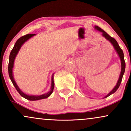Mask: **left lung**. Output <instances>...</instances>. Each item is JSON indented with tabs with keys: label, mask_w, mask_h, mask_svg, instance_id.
I'll return each instance as SVG.
<instances>
[{
	"label": "left lung",
	"mask_w": 131,
	"mask_h": 131,
	"mask_svg": "<svg viewBox=\"0 0 131 131\" xmlns=\"http://www.w3.org/2000/svg\"><path fill=\"white\" fill-rule=\"evenodd\" d=\"M95 28H96V29H97L98 30H99L100 31H101L102 33H103V36L104 37H105V38H106L107 40L110 41V42L112 43V44L113 45L114 49L117 52V53H118V55H119V56L120 57V58H121V74H120V76H119V80H118V82L117 84H116V86L111 91V92L109 93L108 95H107L106 96H105L104 98H107L108 97V96H110V95H112V94H113L116 92V91L117 90V89L119 88L120 85H121V82H122V78H123V74H124L125 73V66H126V64H125V60H124V54H123V51L122 49H121V47H120L119 45H118V43L117 42V41H116L115 39H114L113 37H111L110 35H108V34H107L106 32L104 31L103 29H101V28L99 27L98 26H95Z\"/></svg>",
	"instance_id": "left-lung-1"
}]
</instances>
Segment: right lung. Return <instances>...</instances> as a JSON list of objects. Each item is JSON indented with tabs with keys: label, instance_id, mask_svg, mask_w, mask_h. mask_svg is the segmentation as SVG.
Instances as JSON below:
<instances>
[{
	"label": "right lung",
	"instance_id": "right-lung-1",
	"mask_svg": "<svg viewBox=\"0 0 131 131\" xmlns=\"http://www.w3.org/2000/svg\"><path fill=\"white\" fill-rule=\"evenodd\" d=\"M35 34H28V35H26L23 36L21 37L20 38L18 39L17 42H15V45H14V46L13 49H12V51H10V55H9V64H8V73H9V78L11 80V82L12 84H13L14 86H15V89H17V91L18 92V93L20 94L21 96H22L23 97L26 98L27 100H30V101H36V100H42V99H45V98H46L51 95V94L52 93L53 88H54V82H53V76H52V83H51V89L49 92L46 93V94L41 95L39 96H34V95H28L25 94L24 93H23L22 91H21L19 88L18 86L17 83H15V80L14 79L13 75H12V68H13L14 66V60H15V58L16 55L18 52L19 49L21 47V46L23 45V44L24 43L28 40V39H30V37H31L33 36H35Z\"/></svg>",
	"mask_w": 131,
	"mask_h": 131
}]
</instances>
